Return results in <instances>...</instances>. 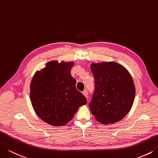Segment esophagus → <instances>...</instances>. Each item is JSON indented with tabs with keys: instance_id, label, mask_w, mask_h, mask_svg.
<instances>
[{
	"instance_id": "obj_1",
	"label": "esophagus",
	"mask_w": 158,
	"mask_h": 158,
	"mask_svg": "<svg viewBox=\"0 0 158 158\" xmlns=\"http://www.w3.org/2000/svg\"><path fill=\"white\" fill-rule=\"evenodd\" d=\"M82 93H83V94H84V95L86 98L88 97V93H87V90H84Z\"/></svg>"
}]
</instances>
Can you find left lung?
<instances>
[{
    "instance_id": "1",
    "label": "left lung",
    "mask_w": 158,
    "mask_h": 158,
    "mask_svg": "<svg viewBox=\"0 0 158 158\" xmlns=\"http://www.w3.org/2000/svg\"><path fill=\"white\" fill-rule=\"evenodd\" d=\"M94 91L89 103L92 114L103 124L121 121L133 105L135 87L124 66L115 61L92 63Z\"/></svg>"
}]
</instances>
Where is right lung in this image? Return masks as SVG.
<instances>
[{
  "label": "right lung",
  "mask_w": 158,
  "mask_h": 158,
  "mask_svg": "<svg viewBox=\"0 0 158 158\" xmlns=\"http://www.w3.org/2000/svg\"><path fill=\"white\" fill-rule=\"evenodd\" d=\"M73 65V61H50L35 72L31 81L30 97L33 108L41 120L54 127L67 124L87 102L71 74Z\"/></svg>",
  "instance_id": "1"
}]
</instances>
